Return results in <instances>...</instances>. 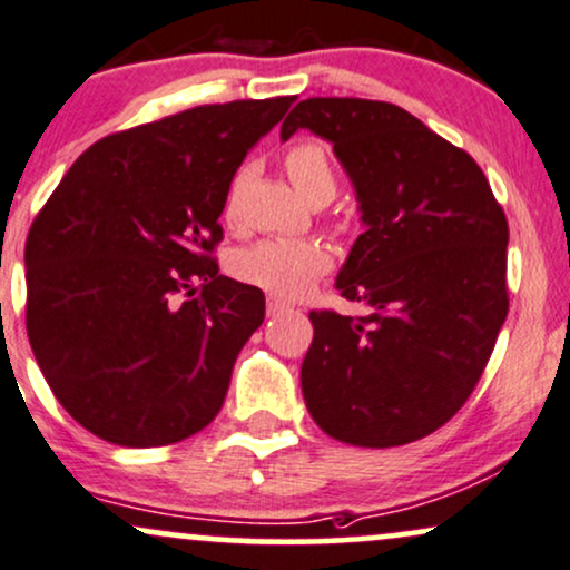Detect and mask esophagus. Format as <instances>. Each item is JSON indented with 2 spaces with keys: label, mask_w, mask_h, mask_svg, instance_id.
I'll list each match as a JSON object with an SVG mask.
<instances>
[{
  "label": "esophagus",
  "mask_w": 570,
  "mask_h": 570,
  "mask_svg": "<svg viewBox=\"0 0 570 570\" xmlns=\"http://www.w3.org/2000/svg\"><path fill=\"white\" fill-rule=\"evenodd\" d=\"M267 315H278V313H284V311H289V305L286 303H281V299H267Z\"/></svg>",
  "instance_id": "34e87169"
}]
</instances>
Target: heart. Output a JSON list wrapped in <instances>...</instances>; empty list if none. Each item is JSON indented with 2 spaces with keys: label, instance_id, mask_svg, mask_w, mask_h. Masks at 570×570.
Returning a JSON list of instances; mask_svg holds the SVG:
<instances>
[{
  "label": "heart",
  "instance_id": "1",
  "mask_svg": "<svg viewBox=\"0 0 570 570\" xmlns=\"http://www.w3.org/2000/svg\"><path fill=\"white\" fill-rule=\"evenodd\" d=\"M284 167L294 188L311 204H326L337 194V173L321 142H294L286 150ZM252 177H255L252 164H244L233 175L228 196H225V217L228 219L238 215V204H242ZM328 267H332V257L324 246L315 242H292V238H263V242L238 249L230 259L233 276L281 299L303 297Z\"/></svg>",
  "mask_w": 570,
  "mask_h": 570
}]
</instances>
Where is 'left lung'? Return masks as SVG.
I'll return each mask as SVG.
<instances>
[{
    "label": "left lung",
    "instance_id": "obj_1",
    "mask_svg": "<svg viewBox=\"0 0 570 570\" xmlns=\"http://www.w3.org/2000/svg\"><path fill=\"white\" fill-rule=\"evenodd\" d=\"M311 129L351 177L363 230L337 273L366 315L313 311L299 385L334 441L390 449L435 433L481 380L507 318V217L483 169L393 102L307 98Z\"/></svg>",
    "mask_w": 570,
    "mask_h": 570
}]
</instances>
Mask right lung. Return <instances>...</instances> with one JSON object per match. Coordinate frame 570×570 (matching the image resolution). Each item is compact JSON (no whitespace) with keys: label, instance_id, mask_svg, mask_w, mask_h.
<instances>
[{"label":"right lung","instance_id":"right-lung-1","mask_svg":"<svg viewBox=\"0 0 570 570\" xmlns=\"http://www.w3.org/2000/svg\"><path fill=\"white\" fill-rule=\"evenodd\" d=\"M292 102L198 106L102 137L33 219L31 351L92 435L150 449L217 416L233 363L265 318L257 286L217 273L219 215L244 156Z\"/></svg>","mask_w":570,"mask_h":570}]
</instances>
